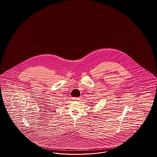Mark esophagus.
I'll return each instance as SVG.
<instances>
[{
	"mask_svg": "<svg viewBox=\"0 0 157 157\" xmlns=\"http://www.w3.org/2000/svg\"><path fill=\"white\" fill-rule=\"evenodd\" d=\"M72 99H73V101H79L81 100V99L79 98H74Z\"/></svg>",
	"mask_w": 157,
	"mask_h": 157,
	"instance_id": "34e87169",
	"label": "esophagus"
}]
</instances>
